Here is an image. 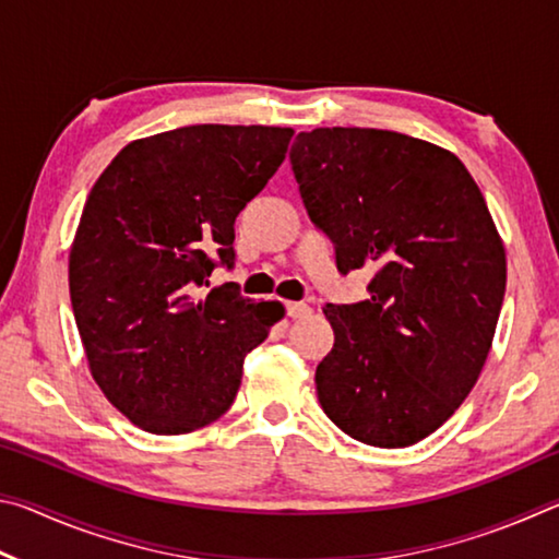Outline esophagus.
Masks as SVG:
<instances>
[{"label":"esophagus","mask_w":559,"mask_h":559,"mask_svg":"<svg viewBox=\"0 0 559 559\" xmlns=\"http://www.w3.org/2000/svg\"><path fill=\"white\" fill-rule=\"evenodd\" d=\"M310 313V306L308 302H286V316L288 318H302V316H308Z\"/></svg>","instance_id":"34e87169"}]
</instances>
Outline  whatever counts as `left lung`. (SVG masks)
<instances>
[{
  "mask_svg": "<svg viewBox=\"0 0 559 559\" xmlns=\"http://www.w3.org/2000/svg\"><path fill=\"white\" fill-rule=\"evenodd\" d=\"M290 169L335 266L372 271L359 302L323 308V412L380 449L427 439L476 384L506 296V251L456 155L402 132H298Z\"/></svg>",
  "mask_w": 559,
  "mask_h": 559,
  "instance_id": "1",
  "label": "left lung"
}]
</instances>
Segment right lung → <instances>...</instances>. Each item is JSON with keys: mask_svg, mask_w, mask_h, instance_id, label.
<instances>
[{"mask_svg": "<svg viewBox=\"0 0 559 559\" xmlns=\"http://www.w3.org/2000/svg\"><path fill=\"white\" fill-rule=\"evenodd\" d=\"M290 128L187 126L135 140L93 185L71 249L75 325L108 402L150 433L219 419L243 357L269 337L281 302L236 283L234 222L276 175Z\"/></svg>", "mask_w": 559, "mask_h": 559, "instance_id": "add662e5", "label": "right lung"}]
</instances>
